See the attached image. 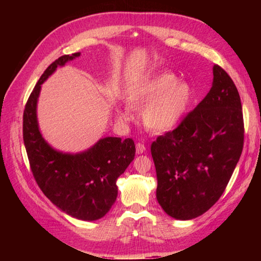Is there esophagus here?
<instances>
[{
	"instance_id": "obj_1",
	"label": "esophagus",
	"mask_w": 261,
	"mask_h": 261,
	"mask_svg": "<svg viewBox=\"0 0 261 261\" xmlns=\"http://www.w3.org/2000/svg\"><path fill=\"white\" fill-rule=\"evenodd\" d=\"M136 151H137L138 154H141V153L145 152L146 151L145 145H143V143H141V142H138L136 145Z\"/></svg>"
}]
</instances>
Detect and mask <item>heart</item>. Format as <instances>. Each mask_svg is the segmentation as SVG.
I'll return each mask as SVG.
<instances>
[{
    "label": "heart",
    "mask_w": 261,
    "mask_h": 261,
    "mask_svg": "<svg viewBox=\"0 0 261 261\" xmlns=\"http://www.w3.org/2000/svg\"><path fill=\"white\" fill-rule=\"evenodd\" d=\"M192 88L185 82H178L170 73L148 77L131 87L126 101L132 107L141 109L143 123L154 132L173 129L186 113L192 99ZM116 118L127 123L134 120V112L125 104L115 109Z\"/></svg>",
    "instance_id": "obj_1"
}]
</instances>
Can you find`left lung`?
<instances>
[{
  "label": "left lung",
  "instance_id": "obj_1",
  "mask_svg": "<svg viewBox=\"0 0 261 261\" xmlns=\"http://www.w3.org/2000/svg\"><path fill=\"white\" fill-rule=\"evenodd\" d=\"M242 107L231 77L213 66V83L203 101L175 130L151 145L157 201L171 218L192 220L219 201L243 148Z\"/></svg>",
  "mask_w": 261,
  "mask_h": 261
}]
</instances>
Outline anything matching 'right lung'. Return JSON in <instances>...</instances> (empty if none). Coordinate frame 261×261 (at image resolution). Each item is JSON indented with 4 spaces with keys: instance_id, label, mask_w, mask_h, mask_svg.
<instances>
[{
    "instance_id": "add662e5",
    "label": "right lung",
    "mask_w": 261,
    "mask_h": 261,
    "mask_svg": "<svg viewBox=\"0 0 261 261\" xmlns=\"http://www.w3.org/2000/svg\"><path fill=\"white\" fill-rule=\"evenodd\" d=\"M81 53L64 55L38 81L23 113V141L33 177L42 193L64 213L83 221L103 218L118 196L116 179L135 159L130 138L105 137L82 152L56 150L42 137L37 118L41 85L49 76Z\"/></svg>"
}]
</instances>
